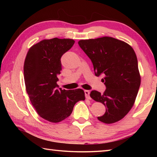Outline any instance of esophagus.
<instances>
[{
	"mask_svg": "<svg viewBox=\"0 0 157 157\" xmlns=\"http://www.w3.org/2000/svg\"><path fill=\"white\" fill-rule=\"evenodd\" d=\"M84 94H85V96H86V99H91L89 91H88V90H84Z\"/></svg>",
	"mask_w": 157,
	"mask_h": 157,
	"instance_id": "esophagus-1",
	"label": "esophagus"
}]
</instances>
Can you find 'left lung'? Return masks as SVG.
<instances>
[{
  "mask_svg": "<svg viewBox=\"0 0 157 157\" xmlns=\"http://www.w3.org/2000/svg\"><path fill=\"white\" fill-rule=\"evenodd\" d=\"M78 44L91 60L95 75L105 76L104 94H90L106 107L104 115L98 119L107 124L119 121L132 108L140 85L136 53L125 42L109 36L80 40Z\"/></svg>",
  "mask_w": 157,
  "mask_h": 157,
  "instance_id": "1",
  "label": "left lung"
}]
</instances>
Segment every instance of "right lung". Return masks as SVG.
<instances>
[{
	"mask_svg": "<svg viewBox=\"0 0 157 157\" xmlns=\"http://www.w3.org/2000/svg\"><path fill=\"white\" fill-rule=\"evenodd\" d=\"M75 41L71 39H44L33 45L26 55L23 71L26 91L37 113L51 123H59L72 113L74 105L84 100L82 89L59 88L61 57Z\"/></svg>",
	"mask_w": 157,
	"mask_h": 157,
	"instance_id": "right-lung-1",
	"label": "right lung"
}]
</instances>
